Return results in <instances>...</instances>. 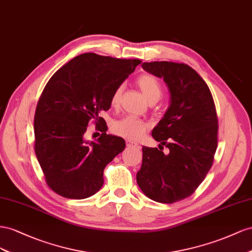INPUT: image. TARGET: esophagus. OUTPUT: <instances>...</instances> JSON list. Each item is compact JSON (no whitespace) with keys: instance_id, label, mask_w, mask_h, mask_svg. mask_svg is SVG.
<instances>
[{"instance_id":"obj_1","label":"esophagus","mask_w":252,"mask_h":252,"mask_svg":"<svg viewBox=\"0 0 252 252\" xmlns=\"http://www.w3.org/2000/svg\"><path fill=\"white\" fill-rule=\"evenodd\" d=\"M126 147L127 148H138V143L137 142H135V141H132V140H126Z\"/></svg>"}]
</instances>
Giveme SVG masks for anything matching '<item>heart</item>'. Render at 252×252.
I'll use <instances>...</instances> for the list:
<instances>
[{
	"label": "heart",
	"instance_id": "obj_1",
	"mask_svg": "<svg viewBox=\"0 0 252 252\" xmlns=\"http://www.w3.org/2000/svg\"><path fill=\"white\" fill-rule=\"evenodd\" d=\"M137 84L147 97L150 102L157 101L161 96V86L157 79L152 75H141L137 79ZM124 91V84H120L118 88L114 91L111 103L112 105H117ZM148 124L140 119L133 116H126L115 121L112 125V131L121 137L128 139H138L148 130Z\"/></svg>",
	"mask_w": 252,
	"mask_h": 252
}]
</instances>
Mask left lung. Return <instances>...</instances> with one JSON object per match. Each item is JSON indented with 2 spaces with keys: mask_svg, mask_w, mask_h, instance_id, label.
Listing matches in <instances>:
<instances>
[{
  "mask_svg": "<svg viewBox=\"0 0 252 252\" xmlns=\"http://www.w3.org/2000/svg\"><path fill=\"white\" fill-rule=\"evenodd\" d=\"M142 68L162 78L170 102L152 136L159 149L142 147L136 179L141 191L158 203L172 204L190 196L210 170L218 148V117L204 79L184 63L143 62ZM166 145L164 155L160 147Z\"/></svg>",
  "mask_w": 252,
  "mask_h": 252,
  "instance_id": "obj_1",
  "label": "left lung"
}]
</instances>
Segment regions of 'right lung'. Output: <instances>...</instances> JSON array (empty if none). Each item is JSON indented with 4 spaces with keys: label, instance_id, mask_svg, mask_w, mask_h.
Here are the masks:
<instances>
[{
    "label": "right lung",
    "instance_id": "1",
    "mask_svg": "<svg viewBox=\"0 0 252 252\" xmlns=\"http://www.w3.org/2000/svg\"><path fill=\"white\" fill-rule=\"evenodd\" d=\"M140 62L82 54L49 79L34 114V152L57 194L83 199L101 189L104 168L125 150L126 141L106 134L99 114L110 109L114 91ZM92 120L103 132L95 142L84 138Z\"/></svg>",
    "mask_w": 252,
    "mask_h": 252
}]
</instances>
